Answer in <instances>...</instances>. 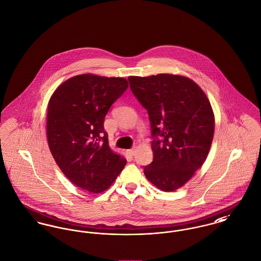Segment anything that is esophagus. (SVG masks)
<instances>
[{
    "mask_svg": "<svg viewBox=\"0 0 261 261\" xmlns=\"http://www.w3.org/2000/svg\"><path fill=\"white\" fill-rule=\"evenodd\" d=\"M127 153H128L130 156H133V155L135 154V147H133V148H130V149H128V150H127Z\"/></svg>",
    "mask_w": 261,
    "mask_h": 261,
    "instance_id": "1",
    "label": "esophagus"
}]
</instances>
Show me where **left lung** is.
<instances>
[{"mask_svg":"<svg viewBox=\"0 0 261 261\" xmlns=\"http://www.w3.org/2000/svg\"><path fill=\"white\" fill-rule=\"evenodd\" d=\"M128 82L150 121L153 161L144 175L158 189L175 191L208 155L215 128L208 98L191 79L179 75L130 76Z\"/></svg>","mask_w":261,"mask_h":261,"instance_id":"8db88e82","label":"left lung"}]
</instances>
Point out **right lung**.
Instances as JSON below:
<instances>
[{
    "label": "right lung",
    "instance_id": "1",
    "mask_svg": "<svg viewBox=\"0 0 261 261\" xmlns=\"http://www.w3.org/2000/svg\"><path fill=\"white\" fill-rule=\"evenodd\" d=\"M127 87L123 78L82 74L49 100L46 134L53 158L70 182L92 194L107 190L126 163L110 148L104 121Z\"/></svg>",
    "mask_w": 261,
    "mask_h": 261
}]
</instances>
